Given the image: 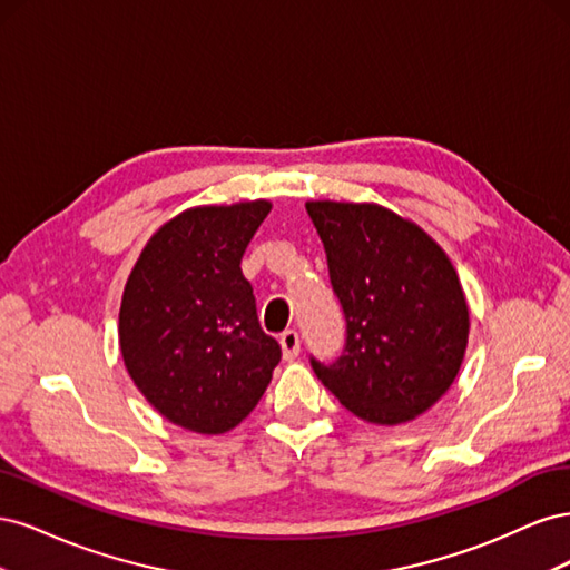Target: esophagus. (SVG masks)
Here are the masks:
<instances>
[{"label":"esophagus","instance_id":"34e87169","mask_svg":"<svg viewBox=\"0 0 570 570\" xmlns=\"http://www.w3.org/2000/svg\"><path fill=\"white\" fill-rule=\"evenodd\" d=\"M299 347H302V340H299V333H297V331H285V333L281 335V350H283V358H285V361L297 358Z\"/></svg>","mask_w":570,"mask_h":570}]
</instances>
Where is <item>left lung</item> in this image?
I'll use <instances>...</instances> for the list:
<instances>
[{"mask_svg":"<svg viewBox=\"0 0 570 570\" xmlns=\"http://www.w3.org/2000/svg\"><path fill=\"white\" fill-rule=\"evenodd\" d=\"M347 321L318 381L354 416L402 425L452 387L469 344V304L450 256L416 223L371 202H306Z\"/></svg>","mask_w":570,"mask_h":570,"instance_id":"8db88e82","label":"left lung"}]
</instances>
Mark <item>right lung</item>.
Wrapping results in <instances>:
<instances>
[{
    "mask_svg": "<svg viewBox=\"0 0 570 570\" xmlns=\"http://www.w3.org/2000/svg\"><path fill=\"white\" fill-rule=\"evenodd\" d=\"M268 199L193 206L149 237L118 312L120 356L164 419L228 433L266 392L281 344L258 325L239 262Z\"/></svg>",
    "mask_w": 570,
    "mask_h": 570,
    "instance_id": "right-lung-1",
    "label": "right lung"
}]
</instances>
